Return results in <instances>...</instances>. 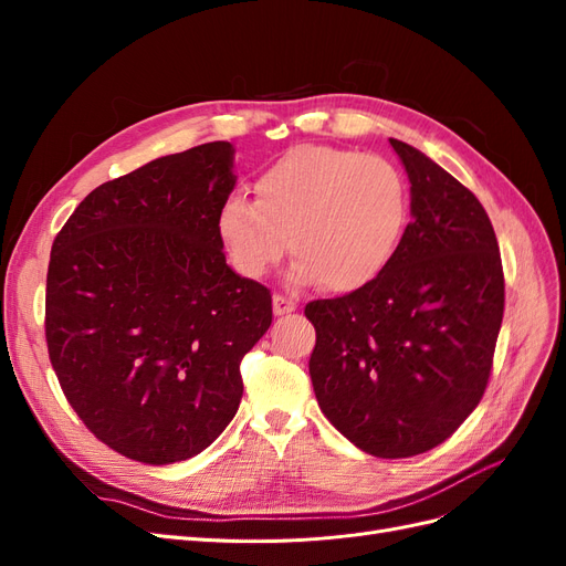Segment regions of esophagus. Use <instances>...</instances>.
Listing matches in <instances>:
<instances>
[{"label":"esophagus","mask_w":566,"mask_h":566,"mask_svg":"<svg viewBox=\"0 0 566 566\" xmlns=\"http://www.w3.org/2000/svg\"><path fill=\"white\" fill-rule=\"evenodd\" d=\"M271 304H273V314H276V316H285V314H290V312H295V310H297V304H295L293 300L283 297V295H273Z\"/></svg>","instance_id":"obj_1"}]
</instances>
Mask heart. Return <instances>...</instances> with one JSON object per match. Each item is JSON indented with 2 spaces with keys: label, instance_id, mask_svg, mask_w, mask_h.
Returning <instances> with one entry per match:
<instances>
[{
  "label": "heart",
  "instance_id": "heart-1",
  "mask_svg": "<svg viewBox=\"0 0 566 566\" xmlns=\"http://www.w3.org/2000/svg\"><path fill=\"white\" fill-rule=\"evenodd\" d=\"M406 219L408 186L391 160L297 146L256 177L254 202L224 200L217 233L248 279L264 276L290 245L295 283L321 281L331 293H354L382 276Z\"/></svg>",
  "mask_w": 566,
  "mask_h": 566
}]
</instances>
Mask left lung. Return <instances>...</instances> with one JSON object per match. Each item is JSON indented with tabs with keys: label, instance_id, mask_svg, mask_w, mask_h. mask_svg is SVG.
Returning <instances> with one entry per match:
<instances>
[{
	"label": "left lung",
	"instance_id": "8db88e82",
	"mask_svg": "<svg viewBox=\"0 0 566 566\" xmlns=\"http://www.w3.org/2000/svg\"><path fill=\"white\" fill-rule=\"evenodd\" d=\"M410 217L378 281L306 304L310 375L335 430L378 458L447 441L486 389L503 323L499 241L482 202L422 150L389 139Z\"/></svg>",
	"mask_w": 566,
	"mask_h": 566
}]
</instances>
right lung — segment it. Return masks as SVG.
<instances>
[{"instance_id":"obj_1","label":"right lung","mask_w":566,"mask_h":566,"mask_svg":"<svg viewBox=\"0 0 566 566\" xmlns=\"http://www.w3.org/2000/svg\"><path fill=\"white\" fill-rule=\"evenodd\" d=\"M233 153L202 144L101 184L51 245L44 325L61 389L96 439L146 465L227 430L241 358L271 325L269 290L238 276L217 233Z\"/></svg>"}]
</instances>
